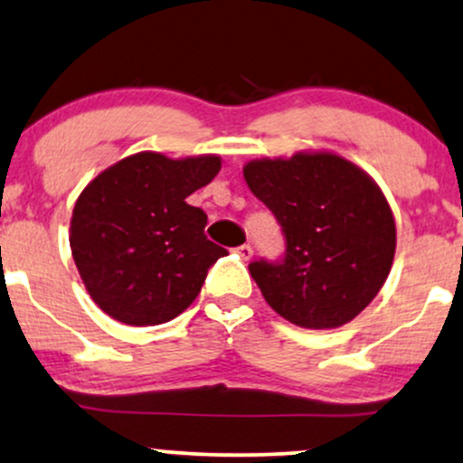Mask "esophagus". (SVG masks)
<instances>
[{"label": "esophagus", "mask_w": 463, "mask_h": 463, "mask_svg": "<svg viewBox=\"0 0 463 463\" xmlns=\"http://www.w3.org/2000/svg\"><path fill=\"white\" fill-rule=\"evenodd\" d=\"M238 255H241L242 260H251L253 258V247L251 244H241V247L236 249Z\"/></svg>", "instance_id": "1"}]
</instances>
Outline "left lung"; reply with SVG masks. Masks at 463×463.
<instances>
[{"label": "left lung", "instance_id": "1", "mask_svg": "<svg viewBox=\"0 0 463 463\" xmlns=\"http://www.w3.org/2000/svg\"><path fill=\"white\" fill-rule=\"evenodd\" d=\"M242 173L286 238L284 258L249 264L266 303L306 329L355 318L392 269L396 227L382 188L327 151L253 160Z\"/></svg>", "mask_w": 463, "mask_h": 463}]
</instances>
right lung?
I'll return each instance as SVG.
<instances>
[{
  "instance_id": "right-lung-1",
  "label": "right lung",
  "mask_w": 463,
  "mask_h": 463,
  "mask_svg": "<svg viewBox=\"0 0 463 463\" xmlns=\"http://www.w3.org/2000/svg\"><path fill=\"white\" fill-rule=\"evenodd\" d=\"M221 171L219 156L171 157L140 151L81 190L71 219V253L108 317L145 327L173 320L197 298L227 255L208 241V216L186 203Z\"/></svg>"
}]
</instances>
